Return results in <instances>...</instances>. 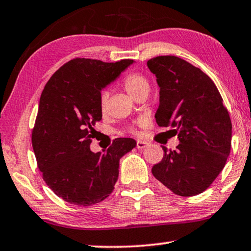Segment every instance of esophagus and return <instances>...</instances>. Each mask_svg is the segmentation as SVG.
Instances as JSON below:
<instances>
[{
  "mask_svg": "<svg viewBox=\"0 0 251 251\" xmlns=\"http://www.w3.org/2000/svg\"><path fill=\"white\" fill-rule=\"evenodd\" d=\"M148 146H149V142L140 141V140H138V141H137V148H138V149L142 150V149H145V148H146V147H148Z\"/></svg>",
  "mask_w": 251,
  "mask_h": 251,
  "instance_id": "esophagus-1",
  "label": "esophagus"
}]
</instances>
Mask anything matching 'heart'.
Masks as SVG:
<instances>
[{"label":"heart","mask_w":251,"mask_h":251,"mask_svg":"<svg viewBox=\"0 0 251 251\" xmlns=\"http://www.w3.org/2000/svg\"><path fill=\"white\" fill-rule=\"evenodd\" d=\"M123 88L126 89V91L128 92L133 99L140 96L142 93L149 92L150 85L149 81L147 77L139 72H131L128 73L122 80ZM106 100H108V93L105 91H102L99 97V102H100V109L102 112L105 111ZM134 128H131V132H134Z\"/></svg>","instance_id":"heart-1"}]
</instances>
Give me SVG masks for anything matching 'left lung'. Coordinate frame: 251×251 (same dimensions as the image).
<instances>
[{
    "label": "left lung",
    "mask_w": 251,
    "mask_h": 251,
    "mask_svg": "<svg viewBox=\"0 0 251 251\" xmlns=\"http://www.w3.org/2000/svg\"><path fill=\"white\" fill-rule=\"evenodd\" d=\"M157 76L160 104L155 121L174 128L180 143L163 149L152 167L155 179L174 194L199 195L224 169L231 148V120L216 84L206 73L174 55L148 61Z\"/></svg>",
    "instance_id": "obj_1"
}]
</instances>
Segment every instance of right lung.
<instances>
[{
    "instance_id": "right-lung-1",
    "label": "right lung",
    "mask_w": 251,
    "mask_h": 251,
    "mask_svg": "<svg viewBox=\"0 0 251 251\" xmlns=\"http://www.w3.org/2000/svg\"><path fill=\"white\" fill-rule=\"evenodd\" d=\"M132 63L75 57L45 84L32 147L45 183L69 203L88 207L109 197L118 180L119 161L137 146L131 138H117L104 153L90 150L93 126L102 119L101 89Z\"/></svg>"
}]
</instances>
